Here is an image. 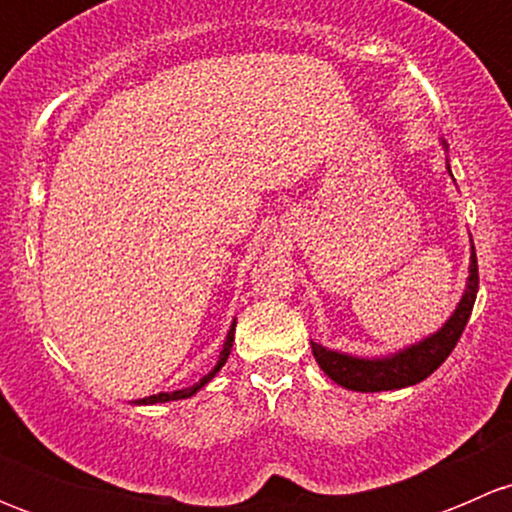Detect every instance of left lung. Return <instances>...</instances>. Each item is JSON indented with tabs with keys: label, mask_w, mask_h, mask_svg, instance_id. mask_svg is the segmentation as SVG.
<instances>
[{
	"label": "left lung",
	"mask_w": 512,
	"mask_h": 512,
	"mask_svg": "<svg viewBox=\"0 0 512 512\" xmlns=\"http://www.w3.org/2000/svg\"><path fill=\"white\" fill-rule=\"evenodd\" d=\"M478 294V260L476 250L471 257V277H468V287L463 299L458 302L456 312L441 327V332L431 334L423 342L414 344V347L404 349V352L386 356V359H356V356H347L339 352H329V349L319 347L312 342V354L317 364L322 366L324 374L339 386L352 391H391V389H404V386H414L431 376L448 354L456 349L458 339H461L463 329H466L468 319H471L473 304H476Z\"/></svg>",
	"instance_id": "obj_1"
}]
</instances>
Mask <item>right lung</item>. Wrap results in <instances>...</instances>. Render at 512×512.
<instances>
[{
  "label": "right lung",
  "mask_w": 512,
  "mask_h": 512,
  "mask_svg": "<svg viewBox=\"0 0 512 512\" xmlns=\"http://www.w3.org/2000/svg\"><path fill=\"white\" fill-rule=\"evenodd\" d=\"M232 342H235V322H232V327H230V332H227V339H225V347H223V352H220V359H218V364H215V369L210 371L208 376H203V379L198 381V384H193V386H188V389H180V391H173V394H156V396H148V399H138L136 404H163V401H178V399H190V396L195 394V391L198 389H203L205 384H208L210 379H213L215 374H218L220 369H223V364L227 361V356H230V349H232Z\"/></svg>",
  "instance_id": "obj_1"
}]
</instances>
